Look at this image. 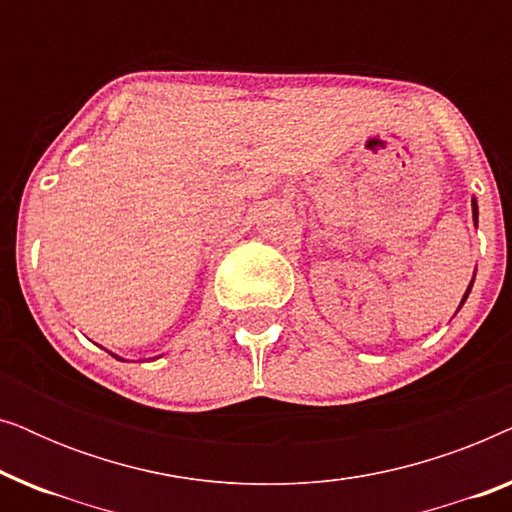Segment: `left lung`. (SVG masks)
Returning <instances> with one entry per match:
<instances>
[{"label": "left lung", "mask_w": 512, "mask_h": 512, "mask_svg": "<svg viewBox=\"0 0 512 512\" xmlns=\"http://www.w3.org/2000/svg\"><path fill=\"white\" fill-rule=\"evenodd\" d=\"M473 219H475V223H478V205H475V200H473ZM471 286H473V284H471ZM471 286H468V291H471ZM468 291H466L464 300L468 298ZM464 300H461V305H464Z\"/></svg>", "instance_id": "obj_1"}]
</instances>
